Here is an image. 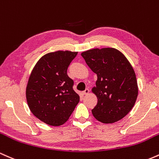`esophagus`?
I'll use <instances>...</instances> for the list:
<instances>
[{
    "label": "esophagus",
    "instance_id": "34e87169",
    "mask_svg": "<svg viewBox=\"0 0 159 159\" xmlns=\"http://www.w3.org/2000/svg\"><path fill=\"white\" fill-rule=\"evenodd\" d=\"M89 89H85V90L83 92V94H89Z\"/></svg>",
    "mask_w": 159,
    "mask_h": 159
}]
</instances>
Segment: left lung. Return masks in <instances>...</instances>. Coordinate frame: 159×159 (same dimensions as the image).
Segmentation results:
<instances>
[{
  "instance_id": "1",
  "label": "left lung",
  "mask_w": 159,
  "mask_h": 159,
  "mask_svg": "<svg viewBox=\"0 0 159 159\" xmlns=\"http://www.w3.org/2000/svg\"><path fill=\"white\" fill-rule=\"evenodd\" d=\"M81 56L98 76L96 85L92 89L98 98L92 110L94 117L105 124L118 122L131 111L138 95L133 67L114 48L89 49Z\"/></svg>"
}]
</instances>
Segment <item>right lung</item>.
Returning a JSON list of instances; mask_svg holds the SVG:
<instances>
[{
	"instance_id": "1",
	"label": "right lung",
	"mask_w": 159,
	"mask_h": 159,
	"mask_svg": "<svg viewBox=\"0 0 159 159\" xmlns=\"http://www.w3.org/2000/svg\"><path fill=\"white\" fill-rule=\"evenodd\" d=\"M77 52L56 51L44 55L34 67L26 87L31 113L43 122L59 126L68 120L80 101L67 70Z\"/></svg>"
}]
</instances>
